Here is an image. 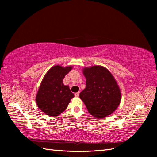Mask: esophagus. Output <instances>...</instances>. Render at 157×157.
<instances>
[{"mask_svg": "<svg viewBox=\"0 0 157 157\" xmlns=\"http://www.w3.org/2000/svg\"><path fill=\"white\" fill-rule=\"evenodd\" d=\"M79 94H80L79 92L75 93V97H78V96H79Z\"/></svg>", "mask_w": 157, "mask_h": 157, "instance_id": "34e87169", "label": "esophagus"}]
</instances>
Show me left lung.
<instances>
[{"label":"left lung","mask_w":157,"mask_h":157,"mask_svg":"<svg viewBox=\"0 0 157 157\" xmlns=\"http://www.w3.org/2000/svg\"><path fill=\"white\" fill-rule=\"evenodd\" d=\"M82 73L86 78V86L79 97L89 113L97 118L110 115L121 101V91L115 77L101 65L84 67Z\"/></svg>","instance_id":"left-lung-1"}]
</instances>
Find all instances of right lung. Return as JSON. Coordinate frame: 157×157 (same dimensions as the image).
<instances>
[{"label": "right lung", "mask_w": 157, "mask_h": 157, "mask_svg": "<svg viewBox=\"0 0 157 157\" xmlns=\"http://www.w3.org/2000/svg\"><path fill=\"white\" fill-rule=\"evenodd\" d=\"M73 69V66L57 65L51 67L42 79L36 95V105L46 115L56 117L67 107L75 96L69 87L63 83L65 76Z\"/></svg>", "instance_id": "add662e5"}]
</instances>
